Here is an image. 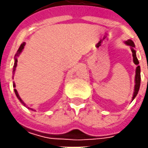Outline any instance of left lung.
I'll use <instances>...</instances> for the list:
<instances>
[{
    "label": "left lung",
    "mask_w": 148,
    "mask_h": 148,
    "mask_svg": "<svg viewBox=\"0 0 148 148\" xmlns=\"http://www.w3.org/2000/svg\"><path fill=\"white\" fill-rule=\"evenodd\" d=\"M125 43L127 45H129L131 47V50H132V53H133V58H134V62L138 66L137 68H136V75H135V87H134V96H133V99L136 97V95H138V92L139 90L140 87V83H141V75H140V66H138L139 64V62L136 57V51L134 50V43L131 40V39H128V41H126Z\"/></svg>",
    "instance_id": "8db88e82"
}]
</instances>
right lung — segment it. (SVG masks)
Wrapping results in <instances>:
<instances>
[{"mask_svg":"<svg viewBox=\"0 0 148 148\" xmlns=\"http://www.w3.org/2000/svg\"><path fill=\"white\" fill-rule=\"evenodd\" d=\"M25 46V43H21V45L20 46V48H19V49H18V51H17V53L15 54V56H14V67H13V71H15V68H16V66H17V62H18V60H17V57L19 56V54L22 52V50H23V49H24V47ZM13 86L14 87H15V84H14V82H13ZM14 93H15V95H16V96H17V98L20 99V101L21 102V104L22 105H24L25 106H26L25 104L22 101V99H20V95H19V94H18V92H17V90H16V89H14ZM28 108V107H27ZM28 109H30V108H28ZM30 110H32V109H30Z\"/></svg>","mask_w":148,"mask_h":148,"instance_id":"1","label":"right lung"}]
</instances>
